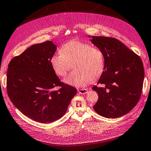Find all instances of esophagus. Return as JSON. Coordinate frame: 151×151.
Masks as SVG:
<instances>
[{
  "instance_id": "esophagus-1",
  "label": "esophagus",
  "mask_w": 151,
  "mask_h": 151,
  "mask_svg": "<svg viewBox=\"0 0 151 151\" xmlns=\"http://www.w3.org/2000/svg\"><path fill=\"white\" fill-rule=\"evenodd\" d=\"M87 91H88V90H87V89H78V92L80 94H86L87 93Z\"/></svg>"
}]
</instances>
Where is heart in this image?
<instances>
[{
	"label": "heart",
	"mask_w": 151,
	"mask_h": 151,
	"mask_svg": "<svg viewBox=\"0 0 151 151\" xmlns=\"http://www.w3.org/2000/svg\"><path fill=\"white\" fill-rule=\"evenodd\" d=\"M60 50L61 53L52 56L50 64L56 74L62 77L67 75L72 67L75 68L64 79L66 83L83 87L102 75L105 58L100 48L86 42L71 40L63 44Z\"/></svg>",
	"instance_id": "b5f03b06"
}]
</instances>
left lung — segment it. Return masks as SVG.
I'll return each mask as SVG.
<instances>
[{"instance_id": "left-lung-1", "label": "left lung", "mask_w": 151, "mask_h": 151, "mask_svg": "<svg viewBox=\"0 0 151 151\" xmlns=\"http://www.w3.org/2000/svg\"><path fill=\"white\" fill-rule=\"evenodd\" d=\"M91 42L103 51L105 68L92 87L99 94L94 110L101 116L116 118L128 113L141 96L144 68L141 58L116 38L93 37Z\"/></svg>"}]
</instances>
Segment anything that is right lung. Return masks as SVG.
Returning <instances> with one entry per match:
<instances>
[{
    "label": "right lung",
    "mask_w": 151,
    "mask_h": 151,
    "mask_svg": "<svg viewBox=\"0 0 151 151\" xmlns=\"http://www.w3.org/2000/svg\"><path fill=\"white\" fill-rule=\"evenodd\" d=\"M57 50L52 41L34 44L12 59L7 71V93L23 114L40 123L62 117L76 93L61 82L50 64ZM60 86L58 90L53 88Z\"/></svg>",
    "instance_id": "right-lung-1"
}]
</instances>
